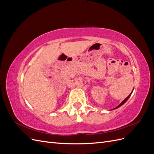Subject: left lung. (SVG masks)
I'll return each instance as SVG.
<instances>
[{"mask_svg": "<svg viewBox=\"0 0 154 154\" xmlns=\"http://www.w3.org/2000/svg\"><path fill=\"white\" fill-rule=\"evenodd\" d=\"M132 92H131V93H130V94H129V96H128L127 97H126V98H125V100H123V101L122 102V103H120V104H119V105H118V106L117 107H116V108H115V109H118V108H119V106H122V105H123V104H124V103H125V102H126V101H127L128 100V98H129V97H130V96H131V94H132Z\"/></svg>", "mask_w": 154, "mask_h": 154, "instance_id": "obj_1", "label": "left lung"}]
</instances>
